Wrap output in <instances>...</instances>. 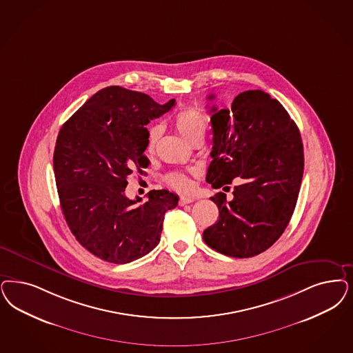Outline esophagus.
Listing matches in <instances>:
<instances>
[{"label": "esophagus", "instance_id": "34e87169", "mask_svg": "<svg viewBox=\"0 0 353 353\" xmlns=\"http://www.w3.org/2000/svg\"><path fill=\"white\" fill-rule=\"evenodd\" d=\"M195 198L194 196H189V195H183V196H180V201H179V205L180 206H183V205H188V203H192V202H194Z\"/></svg>", "mask_w": 353, "mask_h": 353}]
</instances>
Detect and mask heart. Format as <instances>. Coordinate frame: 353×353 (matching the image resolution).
Returning a JSON list of instances; mask_svg holds the SVG:
<instances>
[{
  "label": "heart",
  "mask_w": 353,
  "mask_h": 353,
  "mask_svg": "<svg viewBox=\"0 0 353 353\" xmlns=\"http://www.w3.org/2000/svg\"><path fill=\"white\" fill-rule=\"evenodd\" d=\"M173 123L177 129V132L183 135L185 139L189 142H193L196 138L205 137L207 129V117L203 112H201L193 107H188L179 110L173 119ZM160 137V126L152 125L147 132V151L152 152L158 143ZM195 173V170H192ZM165 181L170 188L180 190V192H188L192 189L193 181L190 176L185 172H172L167 174Z\"/></svg>",
  "instance_id": "1"
}]
</instances>
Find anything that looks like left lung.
Returning a JSON list of instances; mask_svg holds the SVG:
<instances>
[{
  "instance_id": "8db88e82",
  "label": "left lung",
  "mask_w": 353,
  "mask_h": 353,
  "mask_svg": "<svg viewBox=\"0 0 353 353\" xmlns=\"http://www.w3.org/2000/svg\"><path fill=\"white\" fill-rule=\"evenodd\" d=\"M211 112L206 181L215 189L230 190L234 179L237 185L232 201L221 192L211 196L219 219L203 240L224 256H258L283 234L294 211L304 173L301 135L279 101L261 90L237 95L231 110Z\"/></svg>"
}]
</instances>
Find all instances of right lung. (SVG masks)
I'll use <instances>...</instances> for the list:
<instances>
[{
	"label": "right lung",
	"mask_w": 353,
	"mask_h": 353,
	"mask_svg": "<svg viewBox=\"0 0 353 353\" xmlns=\"http://www.w3.org/2000/svg\"><path fill=\"white\" fill-rule=\"evenodd\" d=\"M174 105L120 85L105 87L62 125L53 170L62 214L79 243L110 263L146 256L160 241L164 215L179 196L151 190L148 201L125 195L134 170L148 167L147 128Z\"/></svg>",
	"instance_id": "right-lung-1"
}]
</instances>
